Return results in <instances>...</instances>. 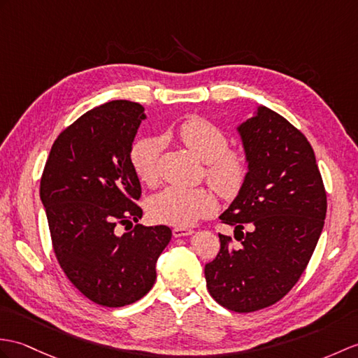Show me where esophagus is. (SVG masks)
<instances>
[{
    "label": "esophagus",
    "mask_w": 358,
    "mask_h": 358,
    "mask_svg": "<svg viewBox=\"0 0 358 358\" xmlns=\"http://www.w3.org/2000/svg\"><path fill=\"white\" fill-rule=\"evenodd\" d=\"M194 230L192 229H186V227H176L172 230L173 238H181V236H189L192 235Z\"/></svg>",
    "instance_id": "34e87169"
}]
</instances>
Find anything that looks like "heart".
<instances>
[{
  "label": "heart",
  "instance_id": "1",
  "mask_svg": "<svg viewBox=\"0 0 358 358\" xmlns=\"http://www.w3.org/2000/svg\"><path fill=\"white\" fill-rule=\"evenodd\" d=\"M176 136L190 152L207 163V178L222 196L234 198L239 192L248 173L247 157L239 149H227V136L218 127L201 117H190L180 124ZM172 137L173 134L164 132L162 138L145 137L132 146V169L146 185H154L159 178L163 141ZM148 209L155 221L187 227L215 212L217 196L207 187L169 186L151 198Z\"/></svg>",
  "mask_w": 358,
  "mask_h": 358
}]
</instances>
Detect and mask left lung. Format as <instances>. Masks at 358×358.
<instances>
[{
    "label": "left lung",
    "mask_w": 358,
    "mask_h": 358,
    "mask_svg": "<svg viewBox=\"0 0 358 358\" xmlns=\"http://www.w3.org/2000/svg\"><path fill=\"white\" fill-rule=\"evenodd\" d=\"M236 131L248 173L220 220L235 227L239 245L220 235L204 274L224 308L252 313L280 301L302 276L325 224L327 192L310 141L280 114L259 105Z\"/></svg>",
    "instance_id": "obj_1"
}]
</instances>
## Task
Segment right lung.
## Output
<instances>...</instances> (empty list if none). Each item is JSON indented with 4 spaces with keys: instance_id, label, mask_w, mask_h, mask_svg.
<instances>
[{
    "instance_id": "add662e5",
    "label": "right lung",
    "mask_w": 358,
    "mask_h": 358,
    "mask_svg": "<svg viewBox=\"0 0 358 358\" xmlns=\"http://www.w3.org/2000/svg\"><path fill=\"white\" fill-rule=\"evenodd\" d=\"M145 119V108L129 101L93 108L57 136L41 178L57 262L82 294L110 308L152 288L157 259L172 236L168 226L140 224L119 234L143 215L131 149Z\"/></svg>"
}]
</instances>
